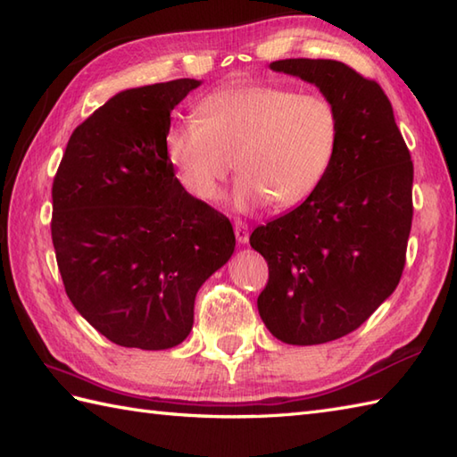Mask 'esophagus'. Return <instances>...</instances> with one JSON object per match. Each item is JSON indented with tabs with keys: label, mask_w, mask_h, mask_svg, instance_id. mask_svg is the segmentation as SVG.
Wrapping results in <instances>:
<instances>
[{
	"label": "esophagus",
	"mask_w": 457,
	"mask_h": 457,
	"mask_svg": "<svg viewBox=\"0 0 457 457\" xmlns=\"http://www.w3.org/2000/svg\"><path fill=\"white\" fill-rule=\"evenodd\" d=\"M234 231H236V239H237V244H247V241H249V228H247V223H245V221L236 220V223H234Z\"/></svg>",
	"instance_id": "1"
}]
</instances>
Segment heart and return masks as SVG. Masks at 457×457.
I'll use <instances>...</instances> for the list:
<instances>
[{
  "mask_svg": "<svg viewBox=\"0 0 457 457\" xmlns=\"http://www.w3.org/2000/svg\"><path fill=\"white\" fill-rule=\"evenodd\" d=\"M339 113L320 94H300L278 84H237L206 96L198 118L174 120L164 151L184 188L213 200L236 169L239 208L267 200L275 208L304 202L320 188L336 161Z\"/></svg>",
  "mask_w": 457,
  "mask_h": 457,
  "instance_id": "b5f03b06",
  "label": "heart"
}]
</instances>
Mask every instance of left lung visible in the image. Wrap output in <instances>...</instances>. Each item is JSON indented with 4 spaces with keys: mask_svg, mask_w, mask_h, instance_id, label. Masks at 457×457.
Masks as SVG:
<instances>
[{
    "mask_svg": "<svg viewBox=\"0 0 457 457\" xmlns=\"http://www.w3.org/2000/svg\"><path fill=\"white\" fill-rule=\"evenodd\" d=\"M269 68L314 84L342 123L320 188L249 237L269 265L257 298L269 332L290 345L326 344L361 326L399 285L414 169L377 82L324 58H287Z\"/></svg>",
    "mask_w": 457,
    "mask_h": 457,
    "instance_id": "8db88e82",
    "label": "left lung"
}]
</instances>
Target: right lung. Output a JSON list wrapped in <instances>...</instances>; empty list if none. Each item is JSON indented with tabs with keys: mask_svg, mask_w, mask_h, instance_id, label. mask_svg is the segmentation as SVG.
I'll return each instance as SVG.
<instances>
[{
	"mask_svg": "<svg viewBox=\"0 0 457 457\" xmlns=\"http://www.w3.org/2000/svg\"><path fill=\"white\" fill-rule=\"evenodd\" d=\"M202 82L115 94L68 139L53 182V245L66 295L110 342L182 344L196 293L234 255L229 220L190 196L164 151L170 112Z\"/></svg>",
	"mask_w": 457,
	"mask_h": 457,
	"instance_id": "add662e5",
	"label": "right lung"
}]
</instances>
